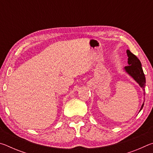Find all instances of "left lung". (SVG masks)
I'll return each instance as SVG.
<instances>
[{
  "label": "left lung",
  "mask_w": 153,
  "mask_h": 153,
  "mask_svg": "<svg viewBox=\"0 0 153 153\" xmlns=\"http://www.w3.org/2000/svg\"><path fill=\"white\" fill-rule=\"evenodd\" d=\"M127 55L128 56V66H126L124 67V70L127 74L129 75L135 81L138 83L139 86H140L143 91H144L145 84H146V78L142 67V64L140 61L139 60L136 55L131 53L129 50H127L126 51ZM144 95L145 93L144 92ZM144 106V102L142 105V107L140 109L139 112L140 111Z\"/></svg>",
  "instance_id": "left-lung-1"
}]
</instances>
